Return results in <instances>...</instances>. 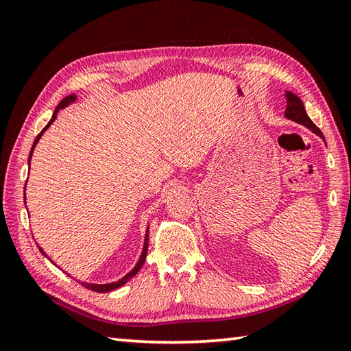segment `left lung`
Masks as SVG:
<instances>
[{"label": "left lung", "instance_id": "obj_1", "mask_svg": "<svg viewBox=\"0 0 351 351\" xmlns=\"http://www.w3.org/2000/svg\"><path fill=\"white\" fill-rule=\"evenodd\" d=\"M287 101H288V107L285 110V116L288 119H291V121H294L300 125H304L306 128L312 130L315 134H318V136L323 137L322 131H319L318 126L311 121L309 116L306 114V110H304V106L303 102L300 101L299 96H295L294 93L291 92H287Z\"/></svg>", "mask_w": 351, "mask_h": 351}]
</instances>
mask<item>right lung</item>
I'll use <instances>...</instances> for the list:
<instances>
[{
	"label": "right lung",
	"instance_id": "1",
	"mask_svg": "<svg viewBox=\"0 0 351 351\" xmlns=\"http://www.w3.org/2000/svg\"><path fill=\"white\" fill-rule=\"evenodd\" d=\"M77 99V96L75 95H69V96H66L64 99H62L60 101V104H58L57 106V108H56V111H54V114H52V117H51V121L48 122V125L45 126V128L39 132V136L36 137V140H34V143H33V147H32V152H29V156H28V164H29V160H32V155H33V151H34V147H36V145H37V141H39V138L42 137V134L47 131L48 128H49V125L56 121V117H57V111L60 110V108H64L66 106H69L71 102H73ZM149 232H146V238H145V247H143V252H141V256H140V259H138V263H137V265L132 268V270L125 276L123 279H121V280H117V282H114V283H104V285H95V283H86V282H80L81 285L83 287H86L87 289H92V291H96V293H108V291H113V289H116V288H119V287H122L123 283L126 282V280H130L132 276H136L137 273H138V270L141 268V265L145 264V259H146V255H147V241H149V235H147ZM39 250L43 253L45 255V252L39 247ZM47 256V255H45Z\"/></svg>",
	"mask_w": 351,
	"mask_h": 351
}]
</instances>
